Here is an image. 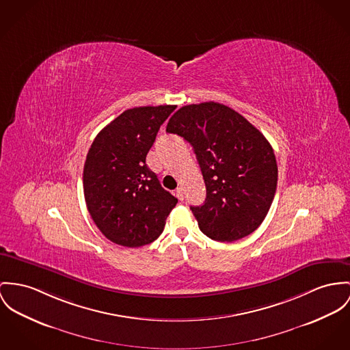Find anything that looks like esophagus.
I'll use <instances>...</instances> for the list:
<instances>
[{"label": "esophagus", "instance_id": "esophagus-1", "mask_svg": "<svg viewBox=\"0 0 350 350\" xmlns=\"http://www.w3.org/2000/svg\"><path fill=\"white\" fill-rule=\"evenodd\" d=\"M176 196H177V198H178L180 201H183V200H184V190H183L181 187L176 189Z\"/></svg>", "mask_w": 350, "mask_h": 350}]
</instances>
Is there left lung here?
Returning a JSON list of instances; mask_svg holds the SVG:
<instances>
[{"label": "left lung", "mask_w": 350, "mask_h": 350, "mask_svg": "<svg viewBox=\"0 0 350 350\" xmlns=\"http://www.w3.org/2000/svg\"><path fill=\"white\" fill-rule=\"evenodd\" d=\"M166 132L188 141L201 167L206 198L190 206L201 232L221 242L253 233L277 188V161L265 135L236 110L213 101L178 109Z\"/></svg>", "instance_id": "1"}]
</instances>
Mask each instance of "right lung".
Here are the masks:
<instances>
[{
  "mask_svg": "<svg viewBox=\"0 0 350 350\" xmlns=\"http://www.w3.org/2000/svg\"><path fill=\"white\" fill-rule=\"evenodd\" d=\"M176 105L128 109L94 138L83 165L88 211L114 243L139 247L157 240L178 200L146 165L163 121Z\"/></svg>",
  "mask_w": 350,
  "mask_h": 350,
  "instance_id": "add662e5",
  "label": "right lung"
}]
</instances>
